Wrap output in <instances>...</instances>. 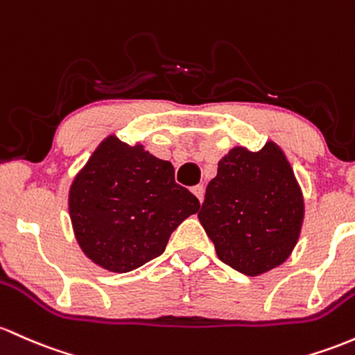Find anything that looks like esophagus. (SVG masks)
Here are the masks:
<instances>
[{"instance_id": "obj_1", "label": "esophagus", "mask_w": 355, "mask_h": 355, "mask_svg": "<svg viewBox=\"0 0 355 355\" xmlns=\"http://www.w3.org/2000/svg\"><path fill=\"white\" fill-rule=\"evenodd\" d=\"M192 192H193V196L198 198V200H202V197H204V185L198 184L196 187H192Z\"/></svg>"}]
</instances>
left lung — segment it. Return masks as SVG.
Wrapping results in <instances>:
<instances>
[{"label":"left lung","mask_w":355,"mask_h":355,"mask_svg":"<svg viewBox=\"0 0 355 355\" xmlns=\"http://www.w3.org/2000/svg\"><path fill=\"white\" fill-rule=\"evenodd\" d=\"M198 219L222 263L258 276L285 263L303 222V197L283 151L232 148L205 189Z\"/></svg>","instance_id":"8db88e82"}]
</instances>
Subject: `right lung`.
<instances>
[{
  "label": "right lung",
  "instance_id": "right-lung-1",
  "mask_svg": "<svg viewBox=\"0 0 355 355\" xmlns=\"http://www.w3.org/2000/svg\"><path fill=\"white\" fill-rule=\"evenodd\" d=\"M200 202L175 182L173 165L141 145L104 139L70 187L77 243L89 259L128 272L158 258L170 234Z\"/></svg>",
  "mask_w": 355,
  "mask_h": 355
}]
</instances>
